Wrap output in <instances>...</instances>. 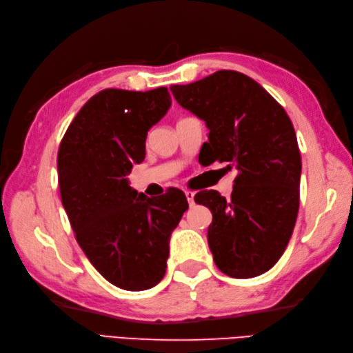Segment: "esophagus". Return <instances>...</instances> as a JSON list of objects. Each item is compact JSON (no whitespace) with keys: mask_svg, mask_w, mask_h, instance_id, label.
Returning a JSON list of instances; mask_svg holds the SVG:
<instances>
[{"mask_svg":"<svg viewBox=\"0 0 353 353\" xmlns=\"http://www.w3.org/2000/svg\"><path fill=\"white\" fill-rule=\"evenodd\" d=\"M185 197H187V200H188V205L193 206V205H194V193H193V191L187 190V191H185Z\"/></svg>","mask_w":353,"mask_h":353,"instance_id":"34e87169","label":"esophagus"}]
</instances>
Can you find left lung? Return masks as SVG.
<instances>
[{
    "label": "left lung",
    "instance_id": "left-lung-1",
    "mask_svg": "<svg viewBox=\"0 0 353 353\" xmlns=\"http://www.w3.org/2000/svg\"><path fill=\"white\" fill-rule=\"evenodd\" d=\"M170 91L209 128L206 165L237 170L230 200L215 190L194 196L212 212L213 261L232 279L258 276L281 258L299 212L302 159L290 117L258 82L236 70H218Z\"/></svg>",
    "mask_w": 353,
    "mask_h": 353
}]
</instances>
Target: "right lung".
<instances>
[{"mask_svg":"<svg viewBox=\"0 0 353 353\" xmlns=\"http://www.w3.org/2000/svg\"><path fill=\"white\" fill-rule=\"evenodd\" d=\"M170 103L166 87L103 90L83 104L59 147L60 196L74 237L94 268L123 290H147L163 279L170 234L188 209L178 188L153 199L126 179Z\"/></svg>","mask_w":353,"mask_h":353,"instance_id":"obj_1","label":"right lung"}]
</instances>
